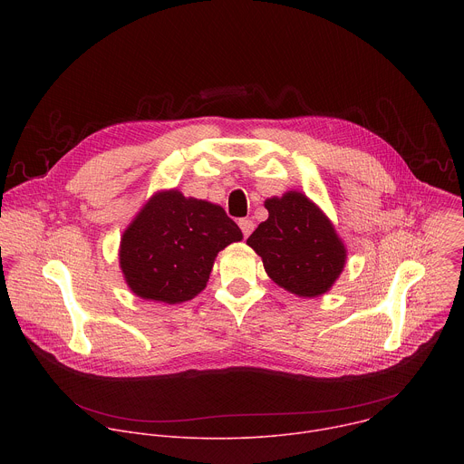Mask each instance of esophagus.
<instances>
[{
    "label": "esophagus",
    "mask_w": 464,
    "mask_h": 464,
    "mask_svg": "<svg viewBox=\"0 0 464 464\" xmlns=\"http://www.w3.org/2000/svg\"><path fill=\"white\" fill-rule=\"evenodd\" d=\"M238 226H240L244 237H249L251 231H253V227H255L253 220H249V218H240V220H238Z\"/></svg>",
    "instance_id": "34e87169"
}]
</instances>
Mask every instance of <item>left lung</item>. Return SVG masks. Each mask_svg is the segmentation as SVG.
<instances>
[{"mask_svg": "<svg viewBox=\"0 0 464 464\" xmlns=\"http://www.w3.org/2000/svg\"><path fill=\"white\" fill-rule=\"evenodd\" d=\"M270 217L247 238L264 270L285 290L299 297L324 294L340 277L345 247L333 224L301 192L264 202Z\"/></svg>", "mask_w": 464, "mask_h": 464, "instance_id": "8db88e82", "label": "left lung"}]
</instances>
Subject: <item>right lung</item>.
I'll return each instance as SVG.
<instances>
[{
	"label": "right lung",
	"instance_id": "obj_1",
	"mask_svg": "<svg viewBox=\"0 0 464 464\" xmlns=\"http://www.w3.org/2000/svg\"><path fill=\"white\" fill-rule=\"evenodd\" d=\"M238 240L242 231L220 206L160 192L124 231L121 270L136 295L183 303L206 288L217 253Z\"/></svg>",
	"mask_w": 464,
	"mask_h": 464
}]
</instances>
